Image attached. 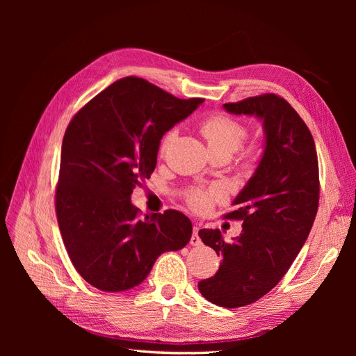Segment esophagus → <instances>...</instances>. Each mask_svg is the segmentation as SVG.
Instances as JSON below:
<instances>
[{
	"label": "esophagus",
	"instance_id": "1",
	"mask_svg": "<svg viewBox=\"0 0 356 356\" xmlns=\"http://www.w3.org/2000/svg\"><path fill=\"white\" fill-rule=\"evenodd\" d=\"M200 244H202V241H200V238H199V227L195 225V227H193V234H192V238H191V245L197 247V245H200Z\"/></svg>",
	"mask_w": 356,
	"mask_h": 356
}]
</instances>
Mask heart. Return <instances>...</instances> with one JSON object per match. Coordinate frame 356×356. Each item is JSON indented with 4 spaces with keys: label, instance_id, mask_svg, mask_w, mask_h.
<instances>
[{
    "label": "heart",
    "instance_id": "b5f03b06",
    "mask_svg": "<svg viewBox=\"0 0 356 356\" xmlns=\"http://www.w3.org/2000/svg\"><path fill=\"white\" fill-rule=\"evenodd\" d=\"M200 131H202V136L208 143L209 149H227V152H229L231 154L236 152V149L241 147L242 141H244L247 137L245 127L225 115H213L208 118L200 125ZM173 137H175V131H170V133L164 137L161 143L163 149L170 144ZM255 161H257V154L251 153L247 160V167L248 168L254 167ZM213 196L215 193L196 191L191 193L189 204L197 212H207L211 208Z\"/></svg>",
    "mask_w": 356,
    "mask_h": 356
}]
</instances>
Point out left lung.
I'll return each mask as SVG.
<instances>
[{
  "instance_id": "1",
  "label": "left lung",
  "mask_w": 356,
  "mask_h": 356,
  "mask_svg": "<svg viewBox=\"0 0 356 356\" xmlns=\"http://www.w3.org/2000/svg\"><path fill=\"white\" fill-rule=\"evenodd\" d=\"M223 109L255 117L264 129L263 156L227 215L242 219V232L225 242L219 229L199 231L203 244L222 258L199 291L211 303L234 309L274 289L305 245L319 207V164L312 133L286 99L266 93Z\"/></svg>"
}]
</instances>
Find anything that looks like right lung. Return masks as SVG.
<instances>
[{"label":"right lung","instance_id":"add662e5","mask_svg":"<svg viewBox=\"0 0 356 356\" xmlns=\"http://www.w3.org/2000/svg\"><path fill=\"white\" fill-rule=\"evenodd\" d=\"M202 102L128 76L72 118L62 143L56 213L72 264L90 286L133 289L163 252L188 245V216L170 209L141 219L131 193L154 172L163 136Z\"/></svg>","mask_w":356,"mask_h":356}]
</instances>
